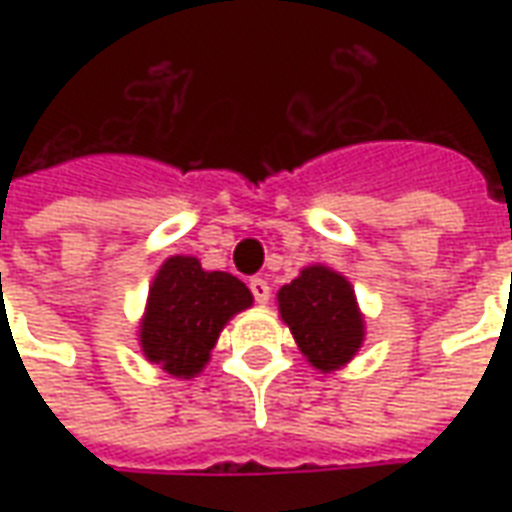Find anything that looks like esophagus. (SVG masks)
<instances>
[{
	"mask_svg": "<svg viewBox=\"0 0 512 512\" xmlns=\"http://www.w3.org/2000/svg\"><path fill=\"white\" fill-rule=\"evenodd\" d=\"M249 290H252L257 304H268V299H271V288H268V282L263 277L249 279Z\"/></svg>",
	"mask_w": 512,
	"mask_h": 512,
	"instance_id": "obj_1",
	"label": "esophagus"
}]
</instances>
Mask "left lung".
<instances>
[{"label": "left lung", "instance_id": "left-lung-1", "mask_svg": "<svg viewBox=\"0 0 512 512\" xmlns=\"http://www.w3.org/2000/svg\"><path fill=\"white\" fill-rule=\"evenodd\" d=\"M279 315L312 367L334 370L359 351L365 326L348 279L326 266H310L279 290Z\"/></svg>", "mask_w": 512, "mask_h": 512}]
</instances>
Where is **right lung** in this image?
Instances as JSON below:
<instances>
[{"instance_id":"obj_1","label":"right lung","mask_w":512,"mask_h":512,"mask_svg":"<svg viewBox=\"0 0 512 512\" xmlns=\"http://www.w3.org/2000/svg\"><path fill=\"white\" fill-rule=\"evenodd\" d=\"M249 304L252 293L233 274L202 271L197 257H169L150 288L142 351L169 376H194L224 323Z\"/></svg>"}]
</instances>
